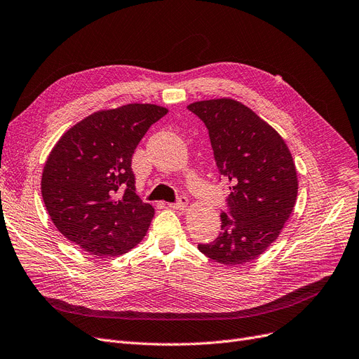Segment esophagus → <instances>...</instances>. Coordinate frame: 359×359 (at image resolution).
Here are the masks:
<instances>
[{
  "instance_id": "obj_1",
  "label": "esophagus",
  "mask_w": 359,
  "mask_h": 359,
  "mask_svg": "<svg viewBox=\"0 0 359 359\" xmlns=\"http://www.w3.org/2000/svg\"><path fill=\"white\" fill-rule=\"evenodd\" d=\"M168 205H170L171 208H175V210L183 211V210H187V207H188V198L180 195V196L177 198L176 203H171V204H168Z\"/></svg>"
}]
</instances>
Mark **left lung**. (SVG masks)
I'll list each match as a JSON object with an SVG mask.
<instances>
[{"label":"left lung","instance_id":"8db88e82","mask_svg":"<svg viewBox=\"0 0 359 359\" xmlns=\"http://www.w3.org/2000/svg\"><path fill=\"white\" fill-rule=\"evenodd\" d=\"M188 109L205 124L220 176L231 184L222 232L198 250L217 263L240 266L266 251L294 208L293 156L283 137L240 102L201 100Z\"/></svg>","mask_w":359,"mask_h":359}]
</instances>
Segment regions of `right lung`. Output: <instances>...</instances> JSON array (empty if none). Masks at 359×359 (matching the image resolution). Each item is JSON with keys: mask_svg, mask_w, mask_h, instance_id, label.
I'll list each match as a JSON object with an SVG mask.
<instances>
[{"mask_svg": "<svg viewBox=\"0 0 359 359\" xmlns=\"http://www.w3.org/2000/svg\"><path fill=\"white\" fill-rule=\"evenodd\" d=\"M167 112L149 103L95 112L50 152L41 179L46 208L57 231L88 255H124L148 232L154 208L136 195L131 158Z\"/></svg>", "mask_w": 359, "mask_h": 359, "instance_id": "obj_1", "label": "right lung"}]
</instances>
